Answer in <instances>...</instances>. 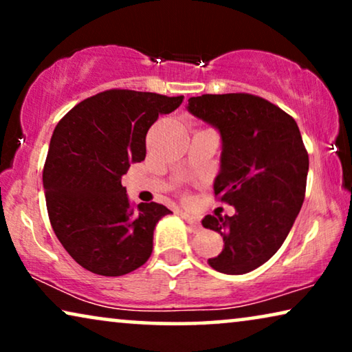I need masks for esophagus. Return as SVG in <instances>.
I'll return each mask as SVG.
<instances>
[{"label":"esophagus","instance_id":"1","mask_svg":"<svg viewBox=\"0 0 352 352\" xmlns=\"http://www.w3.org/2000/svg\"><path fill=\"white\" fill-rule=\"evenodd\" d=\"M181 216H182V219H184L186 223L189 224L192 229H194V230H199L200 229V219L197 218V216L189 214V213H181Z\"/></svg>","mask_w":352,"mask_h":352}]
</instances>
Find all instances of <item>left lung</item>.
Returning a JSON list of instances; mask_svg holds the SVG:
<instances>
[{"instance_id": "1", "label": "left lung", "mask_w": 352, "mask_h": 352, "mask_svg": "<svg viewBox=\"0 0 352 352\" xmlns=\"http://www.w3.org/2000/svg\"><path fill=\"white\" fill-rule=\"evenodd\" d=\"M187 110L221 136L214 195L232 216H205L201 224L224 240L210 258L214 271L240 276L269 261L287 239L306 192L309 157L290 115L252 94H204Z\"/></svg>"}]
</instances>
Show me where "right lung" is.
I'll list each match as a JSON object with an SVG mask.
<instances>
[{
    "mask_svg": "<svg viewBox=\"0 0 352 352\" xmlns=\"http://www.w3.org/2000/svg\"><path fill=\"white\" fill-rule=\"evenodd\" d=\"M182 96L110 89L85 99L57 123L43 170L56 237L88 271L118 277L151 258L153 230L171 211L129 204L122 176L146 158V134Z\"/></svg>",
    "mask_w": 352,
    "mask_h": 352,
    "instance_id": "right-lung-1",
    "label": "right lung"
}]
</instances>
